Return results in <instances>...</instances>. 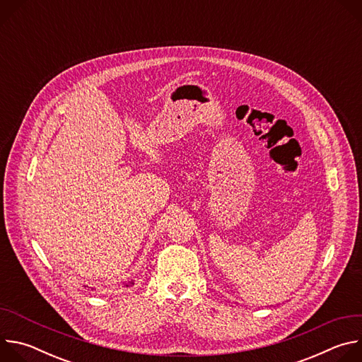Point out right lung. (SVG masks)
Masks as SVG:
<instances>
[{
    "mask_svg": "<svg viewBox=\"0 0 362 362\" xmlns=\"http://www.w3.org/2000/svg\"><path fill=\"white\" fill-rule=\"evenodd\" d=\"M132 285H133V282H132V281H130V282H127V284H126V286H127V288H129V286H132Z\"/></svg>",
    "mask_w": 362,
    "mask_h": 362,
    "instance_id": "obj_1",
    "label": "right lung"
}]
</instances>
